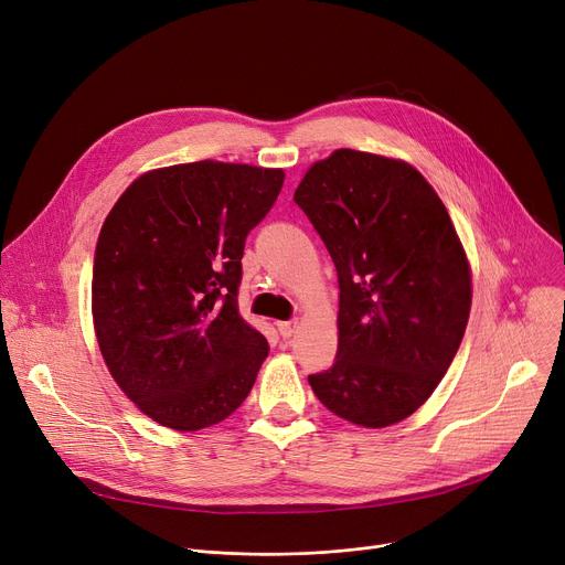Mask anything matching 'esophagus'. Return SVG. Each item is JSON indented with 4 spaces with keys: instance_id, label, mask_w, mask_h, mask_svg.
I'll return each instance as SVG.
<instances>
[{
    "instance_id": "esophagus-1",
    "label": "esophagus",
    "mask_w": 565,
    "mask_h": 565,
    "mask_svg": "<svg viewBox=\"0 0 565 565\" xmlns=\"http://www.w3.org/2000/svg\"><path fill=\"white\" fill-rule=\"evenodd\" d=\"M277 330H279V334H281L284 339H288V337H292V334H295V330H298V320H284V322H277Z\"/></svg>"
}]
</instances>
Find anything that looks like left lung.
<instances>
[{
  "mask_svg": "<svg viewBox=\"0 0 565 565\" xmlns=\"http://www.w3.org/2000/svg\"><path fill=\"white\" fill-rule=\"evenodd\" d=\"M339 275V350L318 401L366 428L407 419L460 348L471 275L447 207L401 160L339 148L295 190Z\"/></svg>",
  "mask_w": 565,
  "mask_h": 565,
  "instance_id": "1",
  "label": "left lung"
}]
</instances>
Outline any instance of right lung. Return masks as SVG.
<instances>
[{
	"mask_svg": "<svg viewBox=\"0 0 565 565\" xmlns=\"http://www.w3.org/2000/svg\"><path fill=\"white\" fill-rule=\"evenodd\" d=\"M281 169L192 162L148 171L107 215L92 309L105 364L153 422L201 430L241 407L267 341L237 311L249 231Z\"/></svg>",
	"mask_w": 565,
	"mask_h": 565,
	"instance_id": "obj_1",
	"label": "right lung"
}]
</instances>
